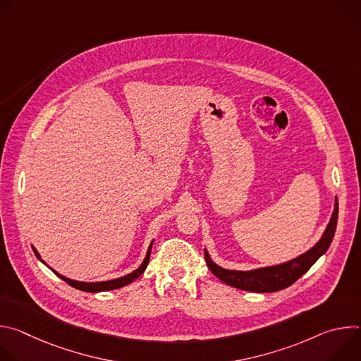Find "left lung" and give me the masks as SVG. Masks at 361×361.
I'll return each instance as SVG.
<instances>
[{"label":"left lung","mask_w":361,"mask_h":361,"mask_svg":"<svg viewBox=\"0 0 361 361\" xmlns=\"http://www.w3.org/2000/svg\"><path fill=\"white\" fill-rule=\"evenodd\" d=\"M337 219H338V201L336 198L331 220H330L323 237L320 238V241L313 248L308 250L307 252L298 255L297 259L283 263V264H279V266L257 269V270H251V271H235V270H226V269H221L220 266H217L210 259L209 252L205 250H204V259H205V263H207L209 269L212 270V273L217 279H220L223 283H226L231 287L245 290V291H254V293L279 291V290H283V288L291 286L293 283H295L327 251V248L330 247V244L333 241L334 233H336Z\"/></svg>","instance_id":"1"}]
</instances>
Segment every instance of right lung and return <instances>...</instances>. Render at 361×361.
I'll return each mask as SVG.
<instances>
[{
  "mask_svg": "<svg viewBox=\"0 0 361 361\" xmlns=\"http://www.w3.org/2000/svg\"><path fill=\"white\" fill-rule=\"evenodd\" d=\"M151 245H152V243L149 244V247H148V251H147V255H145V259H144V262H142V264L137 269V270H134L133 273H130V274H127V276H124V277H120V279H114V280H110V281H99V283H82V281H75V280H70V279H67V277H64V276H61V274H59L57 271H54L60 279H63L66 283H68L71 287H74V288H78V290H81V291H88V293H98V291H109V290H116V288H120V287H124V286H127V284H130L131 281H134L135 279H138L142 273H144V270L147 269V266H148V262H149V254H151ZM34 250V252H35V255L38 257V259L41 260V257H39V254L37 252V250L35 248H32ZM42 262V260H41ZM44 263V262H42ZM45 264V263H44Z\"/></svg>",
  "mask_w": 361,
  "mask_h": 361,
  "instance_id": "1",
  "label": "right lung"
}]
</instances>
